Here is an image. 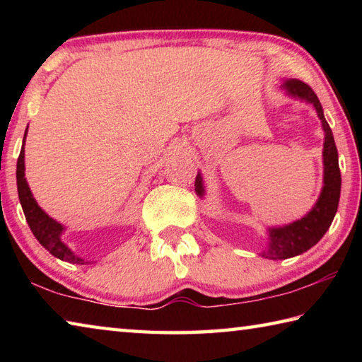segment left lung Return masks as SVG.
I'll list each match as a JSON object with an SVG mask.
<instances>
[{
  "instance_id": "8db88e82",
  "label": "left lung",
  "mask_w": 362,
  "mask_h": 362,
  "mask_svg": "<svg viewBox=\"0 0 362 362\" xmlns=\"http://www.w3.org/2000/svg\"><path fill=\"white\" fill-rule=\"evenodd\" d=\"M283 88L287 94L305 100L315 107L317 116H320L322 131H324V148H322V163H324V187L321 189L320 198L316 204L305 217L296 220L293 223L284 226H273L268 228V247L263 250L262 255L272 260H284L289 257L303 254L305 250L313 247L315 244L326 235L330 223L335 217L337 207L340 199L341 175L339 168V153L334 142L332 131L324 118L321 102L315 94V90L298 79H289ZM194 192L201 198L204 196L203 177L198 173L194 180Z\"/></svg>"
}]
</instances>
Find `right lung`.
<instances>
[{"label":"right lung","instance_id":"add662e5","mask_svg":"<svg viewBox=\"0 0 362 362\" xmlns=\"http://www.w3.org/2000/svg\"><path fill=\"white\" fill-rule=\"evenodd\" d=\"M23 142H25V137H23ZM23 156H25V153H23L22 146L19 159H17V192H19V199L30 230H32L41 246L49 250L54 257L70 263H78V265H86V263L89 262H84L81 257L73 254V250L62 243V238L60 236H62V233L65 230L64 225H60L56 220L49 217L35 201L25 179V161H23Z\"/></svg>","mask_w":362,"mask_h":362}]
</instances>
